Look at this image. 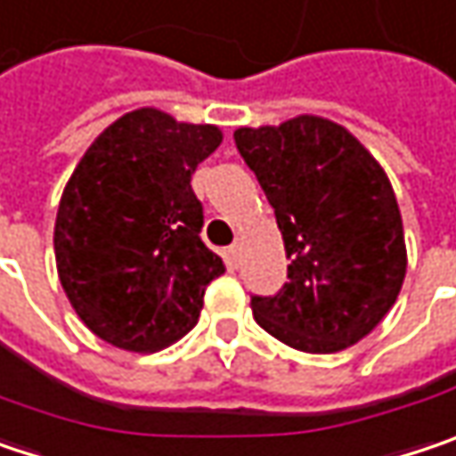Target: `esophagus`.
<instances>
[{
  "instance_id": "34e87169",
  "label": "esophagus",
  "mask_w": 456,
  "mask_h": 456,
  "mask_svg": "<svg viewBox=\"0 0 456 456\" xmlns=\"http://www.w3.org/2000/svg\"><path fill=\"white\" fill-rule=\"evenodd\" d=\"M225 256H228V262H231V267H239V265H241V244L236 241V244L228 246V251H225Z\"/></svg>"
}]
</instances>
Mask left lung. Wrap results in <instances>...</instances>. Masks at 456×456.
<instances>
[{"instance_id": "left-lung-1", "label": "left lung", "mask_w": 456, "mask_h": 456, "mask_svg": "<svg viewBox=\"0 0 456 456\" xmlns=\"http://www.w3.org/2000/svg\"><path fill=\"white\" fill-rule=\"evenodd\" d=\"M233 140L275 210L290 259L275 296H251L256 324L304 353L363 340L395 306L407 270L403 217L384 168L322 116L241 126Z\"/></svg>"}]
</instances>
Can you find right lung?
Returning a JSON list of instances; mask_svg holds the SVG:
<instances>
[{
    "label": "right lung",
    "mask_w": 456,
    "mask_h": 456,
    "mask_svg": "<svg viewBox=\"0 0 456 456\" xmlns=\"http://www.w3.org/2000/svg\"><path fill=\"white\" fill-rule=\"evenodd\" d=\"M220 142L212 124L137 109L82 155L59 202L53 254L72 309L101 340L152 353L197 324L225 265L200 239L191 174Z\"/></svg>",
    "instance_id": "1"
}]
</instances>
